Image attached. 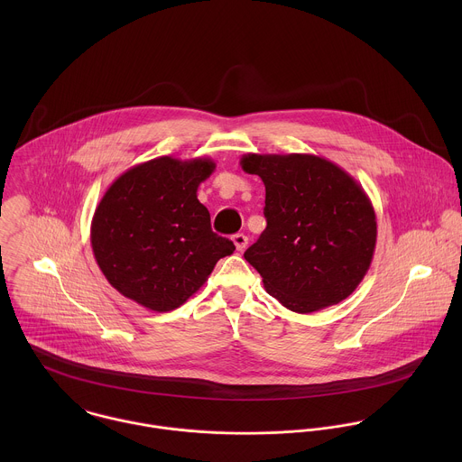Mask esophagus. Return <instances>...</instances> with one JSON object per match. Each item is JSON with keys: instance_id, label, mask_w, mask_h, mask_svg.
<instances>
[{"instance_id": "1", "label": "esophagus", "mask_w": 462, "mask_h": 462, "mask_svg": "<svg viewBox=\"0 0 462 462\" xmlns=\"http://www.w3.org/2000/svg\"><path fill=\"white\" fill-rule=\"evenodd\" d=\"M233 244H235L236 251H240V253H242V251L247 247L249 238H247L244 233H238V235H235V236H233Z\"/></svg>"}]
</instances>
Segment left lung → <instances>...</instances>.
<instances>
[{"label": "left lung", "instance_id": "obj_1", "mask_svg": "<svg viewBox=\"0 0 462 462\" xmlns=\"http://www.w3.org/2000/svg\"><path fill=\"white\" fill-rule=\"evenodd\" d=\"M245 172L264 185L266 229L244 258L264 290L295 313L345 300L366 275L377 218L363 187L315 154H244Z\"/></svg>", "mask_w": 462, "mask_h": 462}]
</instances>
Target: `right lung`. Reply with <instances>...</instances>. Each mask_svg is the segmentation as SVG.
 <instances>
[{"label":"right lung","mask_w":462,"mask_h":462,"mask_svg":"<svg viewBox=\"0 0 462 462\" xmlns=\"http://www.w3.org/2000/svg\"><path fill=\"white\" fill-rule=\"evenodd\" d=\"M211 158L160 156L123 172L99 200L92 253L106 281L126 299L165 313L185 304L215 264L233 254L231 240L211 231L199 185Z\"/></svg>","instance_id":"obj_1"}]
</instances>
